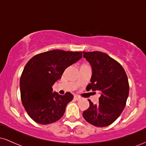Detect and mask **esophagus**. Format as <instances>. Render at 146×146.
Listing matches in <instances>:
<instances>
[{
    "mask_svg": "<svg viewBox=\"0 0 146 146\" xmlns=\"http://www.w3.org/2000/svg\"><path fill=\"white\" fill-rule=\"evenodd\" d=\"M74 99H75V100H77V101H78V100H80V99H81V98H80V96H78V95H75V96H74Z\"/></svg>",
    "mask_w": 146,
    "mask_h": 146,
    "instance_id": "esophagus-1",
    "label": "esophagus"
}]
</instances>
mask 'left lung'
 Segmentation results:
<instances>
[{
	"label": "left lung",
	"mask_w": 146,
	"mask_h": 146,
	"mask_svg": "<svg viewBox=\"0 0 146 146\" xmlns=\"http://www.w3.org/2000/svg\"><path fill=\"white\" fill-rule=\"evenodd\" d=\"M92 68L90 83L86 90H98L99 104L90 100L89 108L83 112L87 122L97 127L108 126L119 117L125 106L129 94L126 73L119 63L100 51H83Z\"/></svg>",
	"instance_id": "obj_1"
}]
</instances>
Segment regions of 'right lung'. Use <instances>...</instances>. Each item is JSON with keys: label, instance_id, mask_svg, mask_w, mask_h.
Listing matches in <instances>:
<instances>
[{"label": "right lung", "instance_id": "obj_1", "mask_svg": "<svg viewBox=\"0 0 146 146\" xmlns=\"http://www.w3.org/2000/svg\"><path fill=\"white\" fill-rule=\"evenodd\" d=\"M82 58V52L52 50L33 56L25 65L20 80L21 101L36 123L49 124L59 120L73 95H60L52 86L66 68Z\"/></svg>", "mask_w": 146, "mask_h": 146}]
</instances>
